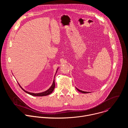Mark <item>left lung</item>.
<instances>
[{"label":"left lung","mask_w":128,"mask_h":128,"mask_svg":"<svg viewBox=\"0 0 128 128\" xmlns=\"http://www.w3.org/2000/svg\"><path fill=\"white\" fill-rule=\"evenodd\" d=\"M76 88L77 89V90H78V91H79L80 92H81V93H89V92H84V91H83V90H80L78 89L77 88Z\"/></svg>","instance_id":"left-lung-1"}]
</instances>
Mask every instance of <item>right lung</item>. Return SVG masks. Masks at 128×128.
<instances>
[{
    "mask_svg": "<svg viewBox=\"0 0 128 128\" xmlns=\"http://www.w3.org/2000/svg\"><path fill=\"white\" fill-rule=\"evenodd\" d=\"M59 68H57V71L55 73V75H54V80H53V82H52V86H50V87L47 90H46L44 91V92H42V93H31V92H28V91L25 90L23 88H22V87L20 85V84H19V82H18V84H19V85L21 87V88L25 92H26V93L30 95H32V96H40V97H42V96H47V95H50V94H51L52 91L54 90V87H55V84H54V76H56V74H57V71L58 70Z\"/></svg>",
    "mask_w": 128,
    "mask_h": 128,
    "instance_id": "1",
    "label": "right lung"
}]
</instances>
